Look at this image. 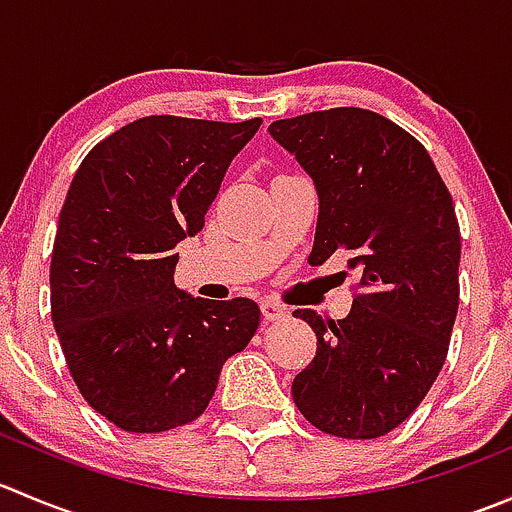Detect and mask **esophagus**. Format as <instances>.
<instances>
[{"mask_svg":"<svg viewBox=\"0 0 512 512\" xmlns=\"http://www.w3.org/2000/svg\"><path fill=\"white\" fill-rule=\"evenodd\" d=\"M262 317L267 322H277V319H285L287 317V307L282 302H275V299H262Z\"/></svg>","mask_w":512,"mask_h":512,"instance_id":"obj_1","label":"esophagus"}]
</instances>
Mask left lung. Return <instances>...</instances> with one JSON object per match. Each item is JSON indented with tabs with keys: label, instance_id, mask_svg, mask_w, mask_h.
Masks as SVG:
<instances>
[{
	"label": "left lung",
	"instance_id": "8db88e82",
	"mask_svg": "<svg viewBox=\"0 0 512 512\" xmlns=\"http://www.w3.org/2000/svg\"><path fill=\"white\" fill-rule=\"evenodd\" d=\"M267 131L317 188L309 262L344 252L359 275L349 317L294 312L317 334L294 404L329 436L379 438L414 414L446 361L461 262L453 198L426 148L366 108L312 111Z\"/></svg>",
	"mask_w": 512,
	"mask_h": 512
}]
</instances>
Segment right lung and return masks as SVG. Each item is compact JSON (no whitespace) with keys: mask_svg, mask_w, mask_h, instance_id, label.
I'll list each match as a JSON object with an SVG mask.
<instances>
[{"mask_svg":"<svg viewBox=\"0 0 512 512\" xmlns=\"http://www.w3.org/2000/svg\"><path fill=\"white\" fill-rule=\"evenodd\" d=\"M146 116L91 148L59 215L51 319L89 406L131 433L195 421L260 327L247 297L175 287V245L203 230L227 165L260 128Z\"/></svg>","mask_w":512,"mask_h":512,"instance_id":"obj_1","label":"right lung"}]
</instances>
